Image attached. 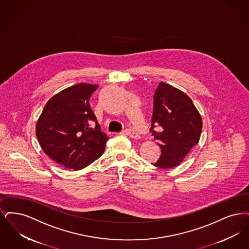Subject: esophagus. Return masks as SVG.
I'll use <instances>...</instances> for the list:
<instances>
[{"instance_id":"34e87169","label":"esophagus","mask_w":249,"mask_h":249,"mask_svg":"<svg viewBox=\"0 0 249 249\" xmlns=\"http://www.w3.org/2000/svg\"><path fill=\"white\" fill-rule=\"evenodd\" d=\"M128 136H129L130 138H132V139H135V140H138L139 138H140V136H139V134L135 131V130L133 129H127L126 130V132H125Z\"/></svg>"}]
</instances>
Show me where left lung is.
<instances>
[{
  "label": "left lung",
  "mask_w": 249,
  "mask_h": 249,
  "mask_svg": "<svg viewBox=\"0 0 249 249\" xmlns=\"http://www.w3.org/2000/svg\"><path fill=\"white\" fill-rule=\"evenodd\" d=\"M159 125V130L153 128ZM203 122L200 112L183 91L161 82L155 90L152 113V136L161 148L159 160L153 163L159 168H173L200 140Z\"/></svg>",
  "instance_id": "left-lung-1"
}]
</instances>
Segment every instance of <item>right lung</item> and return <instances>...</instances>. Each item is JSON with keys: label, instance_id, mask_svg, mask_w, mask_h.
<instances>
[{"label": "right lung", "instance_id": "1", "mask_svg": "<svg viewBox=\"0 0 249 249\" xmlns=\"http://www.w3.org/2000/svg\"><path fill=\"white\" fill-rule=\"evenodd\" d=\"M97 87L81 83L60 91L47 101L37 121L36 136L43 152L68 169L80 170L95 162L108 141L89 104Z\"/></svg>", "mask_w": 249, "mask_h": 249}]
</instances>
